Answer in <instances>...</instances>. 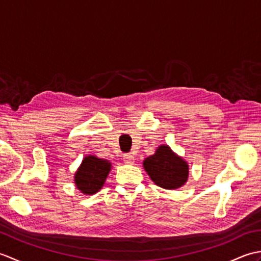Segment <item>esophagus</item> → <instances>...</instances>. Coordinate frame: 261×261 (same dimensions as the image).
Wrapping results in <instances>:
<instances>
[{"label": "esophagus", "instance_id": "esophagus-1", "mask_svg": "<svg viewBox=\"0 0 261 261\" xmlns=\"http://www.w3.org/2000/svg\"><path fill=\"white\" fill-rule=\"evenodd\" d=\"M123 162L126 165H134L135 164V157L130 153H125V154H123Z\"/></svg>", "mask_w": 261, "mask_h": 261}]
</instances>
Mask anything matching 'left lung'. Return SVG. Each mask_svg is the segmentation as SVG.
<instances>
[{"instance_id": "left-lung-1", "label": "left lung", "mask_w": 261, "mask_h": 261, "mask_svg": "<svg viewBox=\"0 0 261 261\" xmlns=\"http://www.w3.org/2000/svg\"><path fill=\"white\" fill-rule=\"evenodd\" d=\"M143 168L154 184L165 190L179 188L188 178L187 163L166 145L143 160Z\"/></svg>"}]
</instances>
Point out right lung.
Here are the masks:
<instances>
[{"label":"right lung","mask_w":261,"mask_h":261,"mask_svg":"<svg viewBox=\"0 0 261 261\" xmlns=\"http://www.w3.org/2000/svg\"><path fill=\"white\" fill-rule=\"evenodd\" d=\"M111 170V163L95 156H86L75 173V184L79 190L86 194L97 193L103 187Z\"/></svg>","instance_id":"obj_1"}]
</instances>
